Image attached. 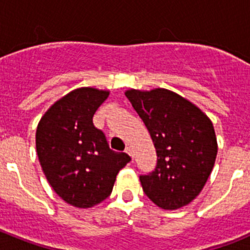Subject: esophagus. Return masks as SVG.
I'll list each match as a JSON object with an SVG mask.
<instances>
[{
  "label": "esophagus",
  "mask_w": 250,
  "mask_h": 250,
  "mask_svg": "<svg viewBox=\"0 0 250 250\" xmlns=\"http://www.w3.org/2000/svg\"><path fill=\"white\" fill-rule=\"evenodd\" d=\"M125 151H126L127 154H129V155L131 156V159H134V150H132V147H131V146H127V147H126V150H125Z\"/></svg>",
  "instance_id": "obj_1"
}]
</instances>
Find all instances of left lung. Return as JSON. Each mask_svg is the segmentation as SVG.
I'll use <instances>...</instances> for the list:
<instances>
[{
  "instance_id": "obj_1",
  "label": "left lung",
  "mask_w": 250,
  "mask_h": 250,
  "mask_svg": "<svg viewBox=\"0 0 250 250\" xmlns=\"http://www.w3.org/2000/svg\"><path fill=\"white\" fill-rule=\"evenodd\" d=\"M149 130L158 163L140 175L143 190L155 205L175 210L203 190L218 154L213 123L196 105L167 89L125 91Z\"/></svg>"
}]
</instances>
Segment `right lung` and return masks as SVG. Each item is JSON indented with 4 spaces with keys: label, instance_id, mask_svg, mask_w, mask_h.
Segmentation results:
<instances>
[{
    "label": "right lung",
    "instance_id": "1",
    "mask_svg": "<svg viewBox=\"0 0 250 250\" xmlns=\"http://www.w3.org/2000/svg\"><path fill=\"white\" fill-rule=\"evenodd\" d=\"M110 91L79 87L52 104L36 130V151L55 193L67 204L91 208L111 194L116 175L130 161L112 151L92 124Z\"/></svg>",
    "mask_w": 250,
    "mask_h": 250
}]
</instances>
